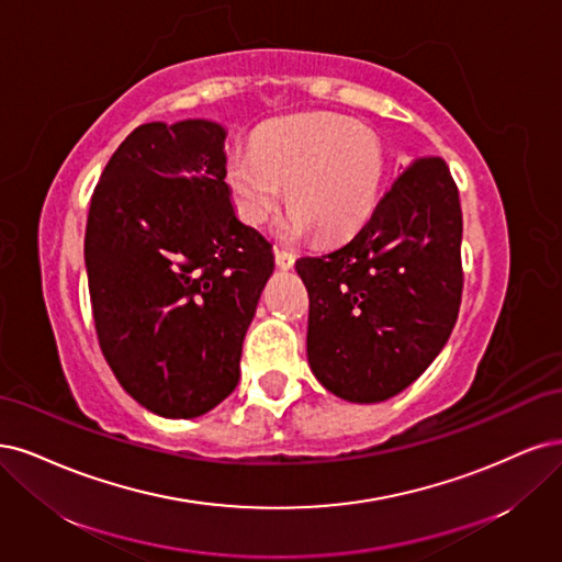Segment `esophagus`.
<instances>
[{
  "instance_id": "1",
  "label": "esophagus",
  "mask_w": 562,
  "mask_h": 562,
  "mask_svg": "<svg viewBox=\"0 0 562 562\" xmlns=\"http://www.w3.org/2000/svg\"><path fill=\"white\" fill-rule=\"evenodd\" d=\"M276 263L280 266V268H292L294 266V255H292V251H289V249H276Z\"/></svg>"
}]
</instances>
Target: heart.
I'll list each match as a JSON object with an SVG mask.
<instances>
[{
	"instance_id": "heart-1",
	"label": "heart",
	"mask_w": 562,
	"mask_h": 562,
	"mask_svg": "<svg viewBox=\"0 0 562 562\" xmlns=\"http://www.w3.org/2000/svg\"><path fill=\"white\" fill-rule=\"evenodd\" d=\"M385 175L380 139L352 121L301 116L268 125L255 147L228 156L226 182L247 224H263L284 198L286 240L315 231L319 240L350 238L369 222Z\"/></svg>"
}]
</instances>
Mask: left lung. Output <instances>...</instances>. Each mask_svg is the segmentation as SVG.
Segmentation results:
<instances>
[{"label":"left lung","mask_w":562,"mask_h":562,"mask_svg":"<svg viewBox=\"0 0 562 562\" xmlns=\"http://www.w3.org/2000/svg\"><path fill=\"white\" fill-rule=\"evenodd\" d=\"M462 210L446 160H411L352 240L296 261L307 361L340 400L385 402L441 352L462 301Z\"/></svg>","instance_id":"obj_1"}]
</instances>
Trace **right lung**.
Instances as JSON below:
<instances>
[{
    "label": "right lung",
    "instance_id": "add662e5",
    "mask_svg": "<svg viewBox=\"0 0 562 562\" xmlns=\"http://www.w3.org/2000/svg\"><path fill=\"white\" fill-rule=\"evenodd\" d=\"M220 123H144L90 198L86 270L106 364L137 404L198 418L238 385L243 340L276 268L231 205Z\"/></svg>",
    "mask_w": 562,
    "mask_h": 562
}]
</instances>
